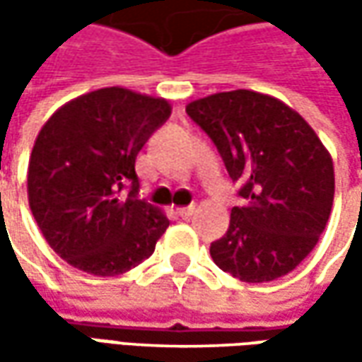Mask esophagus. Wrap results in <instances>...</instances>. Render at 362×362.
I'll return each mask as SVG.
<instances>
[{"mask_svg":"<svg viewBox=\"0 0 362 362\" xmlns=\"http://www.w3.org/2000/svg\"><path fill=\"white\" fill-rule=\"evenodd\" d=\"M193 211H195V205H187V207H179V209H177V214L183 217V219H187V217L193 216Z\"/></svg>","mask_w":362,"mask_h":362,"instance_id":"obj_1","label":"esophagus"}]
</instances>
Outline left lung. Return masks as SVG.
<instances>
[{
    "mask_svg": "<svg viewBox=\"0 0 362 362\" xmlns=\"http://www.w3.org/2000/svg\"><path fill=\"white\" fill-rule=\"evenodd\" d=\"M245 199L209 254L233 278L259 284L292 272L318 243L334 199V167L313 127L282 100L217 92L187 105Z\"/></svg>",
    "mask_w": 362,
    "mask_h": 362,
    "instance_id": "left-lung-1",
    "label": "left lung"
}]
</instances>
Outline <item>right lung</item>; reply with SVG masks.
<instances>
[{"label": "right lung", "instance_id": "right-lung-1", "mask_svg": "<svg viewBox=\"0 0 362 362\" xmlns=\"http://www.w3.org/2000/svg\"><path fill=\"white\" fill-rule=\"evenodd\" d=\"M169 117L165 98L110 86L66 103L42 127L28 202L49 247L72 268L119 276L155 252L169 219L136 197L134 160Z\"/></svg>", "mask_w": 362, "mask_h": 362}]
</instances>
